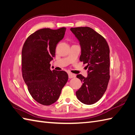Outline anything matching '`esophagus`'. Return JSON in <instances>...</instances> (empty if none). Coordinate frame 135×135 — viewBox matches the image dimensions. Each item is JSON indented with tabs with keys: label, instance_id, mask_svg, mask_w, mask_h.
<instances>
[{
	"label": "esophagus",
	"instance_id": "34e87169",
	"mask_svg": "<svg viewBox=\"0 0 135 135\" xmlns=\"http://www.w3.org/2000/svg\"><path fill=\"white\" fill-rule=\"evenodd\" d=\"M68 76H69V79L74 78H75V77H76V75H75V74L71 73L70 72H69L68 73Z\"/></svg>",
	"mask_w": 135,
	"mask_h": 135
}]
</instances>
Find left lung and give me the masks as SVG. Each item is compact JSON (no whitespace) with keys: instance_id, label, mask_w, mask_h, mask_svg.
I'll return each instance as SVG.
<instances>
[{"instance_id":"8db88e82","label":"left lung","mask_w":135,"mask_h":135,"mask_svg":"<svg viewBox=\"0 0 135 135\" xmlns=\"http://www.w3.org/2000/svg\"><path fill=\"white\" fill-rule=\"evenodd\" d=\"M70 31L80 41L81 54L80 61L87 64V78L77 75L82 86L76 92L82 103L91 105L103 97L107 89L109 75V48L102 35L89 27L71 28Z\"/></svg>"}]
</instances>
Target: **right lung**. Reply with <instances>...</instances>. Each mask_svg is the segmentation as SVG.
<instances>
[{
	"mask_svg": "<svg viewBox=\"0 0 135 135\" xmlns=\"http://www.w3.org/2000/svg\"><path fill=\"white\" fill-rule=\"evenodd\" d=\"M66 29L38 30L27 38L22 49V76L31 97L44 105L55 103L68 81L66 71L50 68L56 45L64 38Z\"/></svg>",
	"mask_w": 135,
	"mask_h": 135,
	"instance_id": "add662e5",
	"label": "right lung"
}]
</instances>
